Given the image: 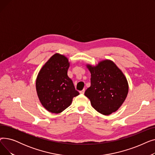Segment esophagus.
Here are the masks:
<instances>
[{
  "label": "esophagus",
  "instance_id": "obj_1",
  "mask_svg": "<svg viewBox=\"0 0 155 155\" xmlns=\"http://www.w3.org/2000/svg\"><path fill=\"white\" fill-rule=\"evenodd\" d=\"M84 92H85V89H83V90H82V91H80V94H84Z\"/></svg>",
  "mask_w": 155,
  "mask_h": 155
}]
</instances>
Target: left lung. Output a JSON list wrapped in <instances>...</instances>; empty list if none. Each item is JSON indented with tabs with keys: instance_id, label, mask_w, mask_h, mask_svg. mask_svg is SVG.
Listing matches in <instances>:
<instances>
[{
	"instance_id": "8db88e82",
	"label": "left lung",
	"mask_w": 155,
	"mask_h": 155,
	"mask_svg": "<svg viewBox=\"0 0 155 155\" xmlns=\"http://www.w3.org/2000/svg\"><path fill=\"white\" fill-rule=\"evenodd\" d=\"M91 85L85 92L92 107L108 116L119 109L128 94L129 86L123 73L111 60L100 61L95 67L87 64Z\"/></svg>"
}]
</instances>
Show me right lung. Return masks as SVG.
Listing matches in <instances>:
<instances>
[{"label":"right lung","instance_id":"1","mask_svg":"<svg viewBox=\"0 0 155 155\" xmlns=\"http://www.w3.org/2000/svg\"><path fill=\"white\" fill-rule=\"evenodd\" d=\"M70 67L64 55H53L40 70L36 81L38 98L49 112L58 114L69 107L73 97L79 95L67 75Z\"/></svg>","mask_w":155,"mask_h":155}]
</instances>
